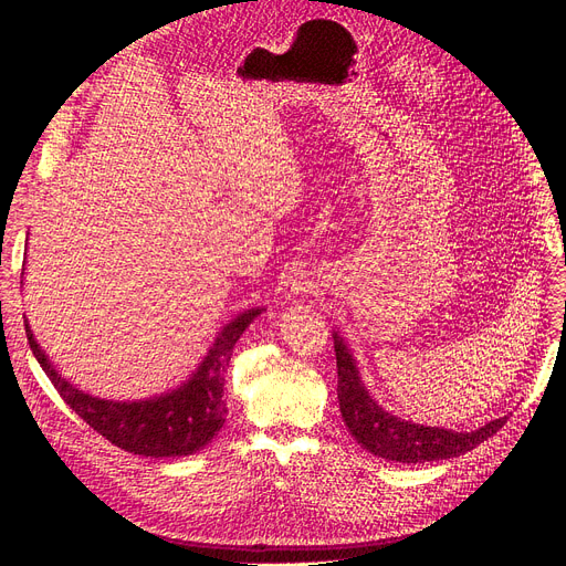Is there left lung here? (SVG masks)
I'll return each instance as SVG.
<instances>
[{
    "mask_svg": "<svg viewBox=\"0 0 566 566\" xmlns=\"http://www.w3.org/2000/svg\"><path fill=\"white\" fill-rule=\"evenodd\" d=\"M333 339L337 358V401L342 420L349 427L352 437L373 455L397 462L447 460L472 451L507 422V418H499L484 427H479L474 432H451L439 430V427L406 422L397 416H391L368 397L345 342L337 337V333L333 335Z\"/></svg>",
    "mask_w": 566,
    "mask_h": 566,
    "instance_id": "1",
    "label": "left lung"
}]
</instances>
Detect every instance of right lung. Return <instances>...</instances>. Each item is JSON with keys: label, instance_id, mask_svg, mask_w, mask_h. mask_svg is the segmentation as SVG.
I'll list each match as a JSON object with an SVG mask.
<instances>
[{"label": "right lung", "instance_id": "add662e5", "mask_svg": "<svg viewBox=\"0 0 566 566\" xmlns=\"http://www.w3.org/2000/svg\"><path fill=\"white\" fill-rule=\"evenodd\" d=\"M262 310H250L233 318L224 331L219 333L210 354L196 370V375L177 391L150 401H104L90 394L77 391L71 382L49 364V358L32 337L25 321V335L30 349L35 354L42 370L51 385L56 387L61 399L71 406L75 413L90 427L106 437L117 449H125L136 455L150 458H172L191 455L214 439L224 427L227 401H224V375L231 361V354L238 337L260 316Z\"/></svg>", "mask_w": 566, "mask_h": 566}]
</instances>
